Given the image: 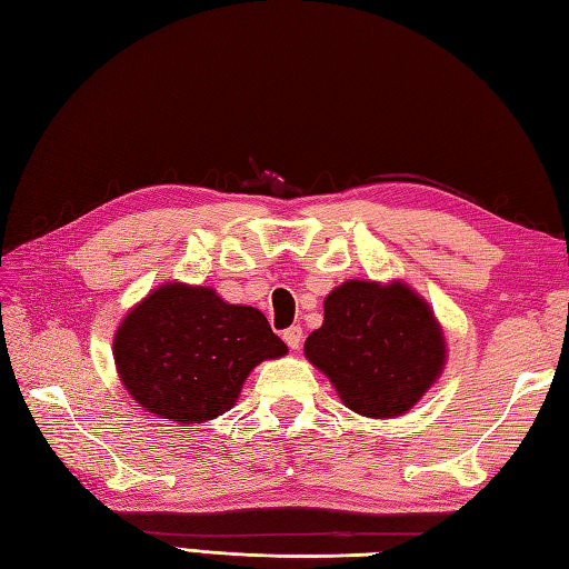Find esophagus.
<instances>
[{
  "mask_svg": "<svg viewBox=\"0 0 569 569\" xmlns=\"http://www.w3.org/2000/svg\"><path fill=\"white\" fill-rule=\"evenodd\" d=\"M283 340L291 349H298L300 342H303V328H300V325H293V328L283 330Z\"/></svg>",
  "mask_w": 569,
  "mask_h": 569,
  "instance_id": "esophagus-1",
  "label": "esophagus"
}]
</instances>
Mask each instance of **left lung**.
Returning <instances> with one entry per match:
<instances>
[{
	"label": "left lung",
	"mask_w": 569,
	"mask_h": 569,
	"mask_svg": "<svg viewBox=\"0 0 569 569\" xmlns=\"http://www.w3.org/2000/svg\"><path fill=\"white\" fill-rule=\"evenodd\" d=\"M306 357L367 418L401 416L440 377L445 340L426 300L406 283L347 281L325 298Z\"/></svg>",
	"instance_id": "left-lung-1"
}]
</instances>
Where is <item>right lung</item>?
I'll use <instances>...</instances> for the list:
<instances>
[{
	"mask_svg": "<svg viewBox=\"0 0 569 569\" xmlns=\"http://www.w3.org/2000/svg\"><path fill=\"white\" fill-rule=\"evenodd\" d=\"M286 352L263 312L183 283L156 288L114 335L117 371L131 398L178 422L222 416L249 371Z\"/></svg>",
	"mask_w": 569,
	"mask_h": 569,
	"instance_id": "obj_1",
	"label": "right lung"
}]
</instances>
